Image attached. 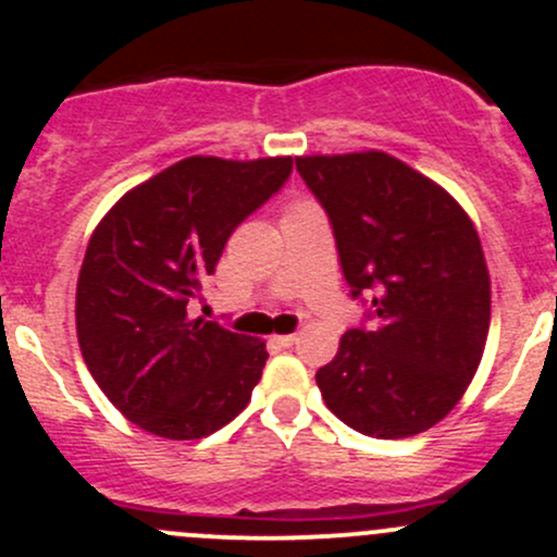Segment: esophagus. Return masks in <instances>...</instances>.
Instances as JSON below:
<instances>
[{
	"instance_id": "esophagus-1",
	"label": "esophagus",
	"mask_w": 557,
	"mask_h": 557,
	"mask_svg": "<svg viewBox=\"0 0 557 557\" xmlns=\"http://www.w3.org/2000/svg\"><path fill=\"white\" fill-rule=\"evenodd\" d=\"M296 339H299V336L296 334H280V336H272V342L277 347H294L296 345Z\"/></svg>"
}]
</instances>
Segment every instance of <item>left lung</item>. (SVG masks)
<instances>
[{
  "label": "left lung",
  "instance_id": "obj_1",
  "mask_svg": "<svg viewBox=\"0 0 557 557\" xmlns=\"http://www.w3.org/2000/svg\"><path fill=\"white\" fill-rule=\"evenodd\" d=\"M352 299H372L318 369L325 407L377 440L440 423L480 367L491 277L474 223L442 185L380 150L301 156Z\"/></svg>",
  "mask_w": 557,
  "mask_h": 557
}]
</instances>
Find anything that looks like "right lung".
<instances>
[{
	"instance_id": "1",
	"label": "right lung",
	"mask_w": 557,
	"mask_h": 557,
	"mask_svg": "<svg viewBox=\"0 0 557 557\" xmlns=\"http://www.w3.org/2000/svg\"><path fill=\"white\" fill-rule=\"evenodd\" d=\"M290 170V156H190L121 196L91 234L75 301L83 361L148 434L201 440L250 401L269 358L263 342L190 320L188 301Z\"/></svg>"
}]
</instances>
